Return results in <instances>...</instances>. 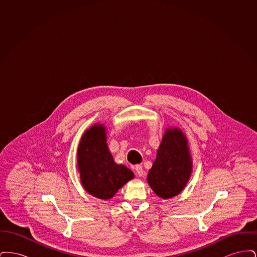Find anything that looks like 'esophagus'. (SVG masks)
Segmentation results:
<instances>
[{
  "label": "esophagus",
  "instance_id": "1",
  "mask_svg": "<svg viewBox=\"0 0 257 257\" xmlns=\"http://www.w3.org/2000/svg\"><path fill=\"white\" fill-rule=\"evenodd\" d=\"M135 171H136V174L138 176H143L144 175V170H143V167L141 165H136L135 166Z\"/></svg>",
  "mask_w": 257,
  "mask_h": 257
}]
</instances>
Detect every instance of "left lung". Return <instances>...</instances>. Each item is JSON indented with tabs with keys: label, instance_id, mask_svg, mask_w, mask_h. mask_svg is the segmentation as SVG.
I'll return each instance as SVG.
<instances>
[{
	"label": "left lung",
	"instance_id": "left-lung-1",
	"mask_svg": "<svg viewBox=\"0 0 257 257\" xmlns=\"http://www.w3.org/2000/svg\"><path fill=\"white\" fill-rule=\"evenodd\" d=\"M192 166L186 136L178 128L166 129L147 182L157 196L171 198L179 195L188 183Z\"/></svg>",
	"mask_w": 257,
	"mask_h": 257
}]
</instances>
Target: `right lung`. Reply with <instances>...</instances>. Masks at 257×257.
Instances as JSON below:
<instances>
[{"label":"right lung","mask_w":257,"mask_h":257,"mask_svg":"<svg viewBox=\"0 0 257 257\" xmlns=\"http://www.w3.org/2000/svg\"><path fill=\"white\" fill-rule=\"evenodd\" d=\"M77 159L84 189L97 198H111L124 184L134 178L133 171L114 163L107 146L106 128L102 124H94L84 133Z\"/></svg>","instance_id":"obj_1"}]
</instances>
